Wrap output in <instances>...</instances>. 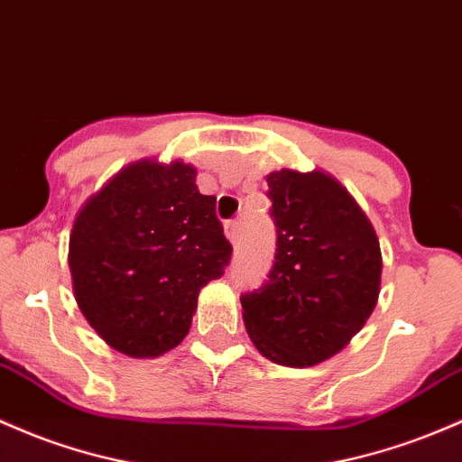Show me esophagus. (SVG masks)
Returning <instances> with one entry per match:
<instances>
[{
  "instance_id": "obj_1",
  "label": "esophagus",
  "mask_w": 462,
  "mask_h": 462,
  "mask_svg": "<svg viewBox=\"0 0 462 462\" xmlns=\"http://www.w3.org/2000/svg\"><path fill=\"white\" fill-rule=\"evenodd\" d=\"M226 236L230 239L232 245H236V243H239V239H241L239 221H227L226 223Z\"/></svg>"
}]
</instances>
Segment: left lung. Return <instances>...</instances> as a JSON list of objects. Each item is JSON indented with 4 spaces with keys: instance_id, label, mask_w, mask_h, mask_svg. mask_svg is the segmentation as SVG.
I'll return each mask as SVG.
<instances>
[{
    "instance_id": "1",
    "label": "left lung",
    "mask_w": 462,
    "mask_h": 462,
    "mask_svg": "<svg viewBox=\"0 0 462 462\" xmlns=\"http://www.w3.org/2000/svg\"><path fill=\"white\" fill-rule=\"evenodd\" d=\"M276 261L265 285L241 296L258 353L305 368L342 351L371 318L382 285L373 223L324 171L267 175Z\"/></svg>"
}]
</instances>
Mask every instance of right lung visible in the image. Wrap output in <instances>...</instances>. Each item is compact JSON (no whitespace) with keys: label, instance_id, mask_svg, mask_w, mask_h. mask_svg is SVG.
<instances>
[{"label":"right lung","instance_id":"add662e5","mask_svg":"<svg viewBox=\"0 0 462 462\" xmlns=\"http://www.w3.org/2000/svg\"><path fill=\"white\" fill-rule=\"evenodd\" d=\"M195 166L140 160L89 197L69 235L72 289L85 320L116 351L157 357L189 336L201 287L232 245Z\"/></svg>","mask_w":462,"mask_h":462}]
</instances>
